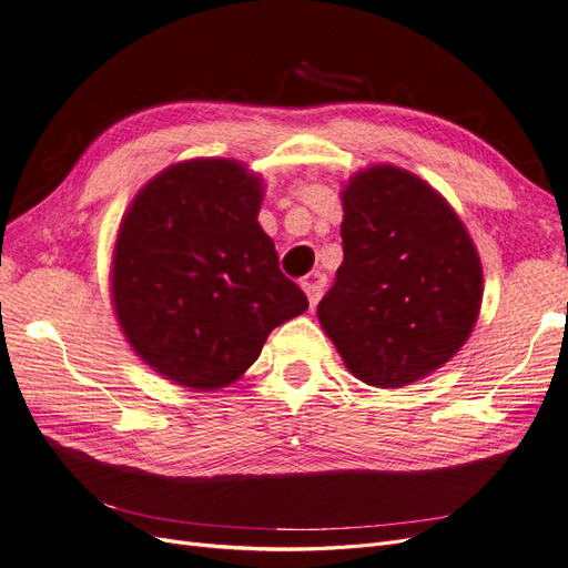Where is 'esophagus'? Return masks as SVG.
Here are the masks:
<instances>
[{"instance_id":"1","label":"esophagus","mask_w":568,"mask_h":568,"mask_svg":"<svg viewBox=\"0 0 568 568\" xmlns=\"http://www.w3.org/2000/svg\"><path fill=\"white\" fill-rule=\"evenodd\" d=\"M303 288L307 294V301H311V307L317 305V301L322 298V291H324V284L320 280H305L303 282Z\"/></svg>"}]
</instances>
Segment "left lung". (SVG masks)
<instances>
[{
    "instance_id": "obj_1",
    "label": "left lung",
    "mask_w": 568,
    "mask_h": 568,
    "mask_svg": "<svg viewBox=\"0 0 568 568\" xmlns=\"http://www.w3.org/2000/svg\"><path fill=\"white\" fill-rule=\"evenodd\" d=\"M343 263L317 317L359 382L400 388L469 338L484 272L459 217L407 170L376 165L343 189Z\"/></svg>"
}]
</instances>
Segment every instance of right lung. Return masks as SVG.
<instances>
[{
	"label": "right lung",
	"mask_w": 568,
	"mask_h": 568,
	"mask_svg": "<svg viewBox=\"0 0 568 568\" xmlns=\"http://www.w3.org/2000/svg\"><path fill=\"white\" fill-rule=\"evenodd\" d=\"M261 180L203 159L153 178L120 225L113 303L134 353L196 390L227 386L274 326L307 311L257 225Z\"/></svg>",
	"instance_id": "add662e5"
}]
</instances>
